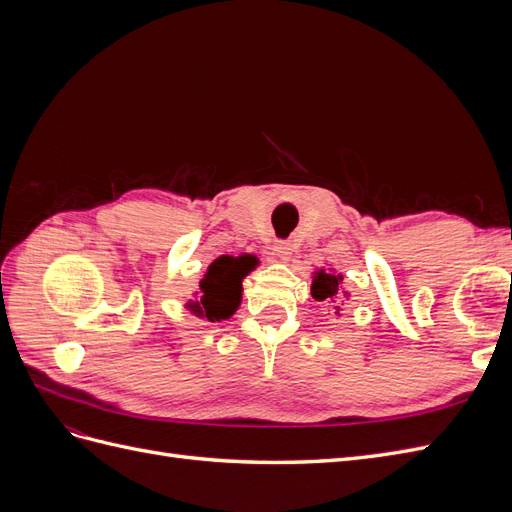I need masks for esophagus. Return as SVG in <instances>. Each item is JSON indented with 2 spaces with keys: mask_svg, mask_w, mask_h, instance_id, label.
<instances>
[{
  "mask_svg": "<svg viewBox=\"0 0 512 512\" xmlns=\"http://www.w3.org/2000/svg\"><path fill=\"white\" fill-rule=\"evenodd\" d=\"M273 252H275V256H277V258L284 260V262H288V260H290V256H292V243H288V241L275 243V245H273Z\"/></svg>",
  "mask_w": 512,
  "mask_h": 512,
  "instance_id": "obj_1",
  "label": "esophagus"
}]
</instances>
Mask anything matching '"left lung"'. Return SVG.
Wrapping results in <instances>:
<instances>
[{
	"instance_id": "obj_1",
	"label": "left lung",
	"mask_w": 512,
	"mask_h": 512,
	"mask_svg": "<svg viewBox=\"0 0 512 512\" xmlns=\"http://www.w3.org/2000/svg\"><path fill=\"white\" fill-rule=\"evenodd\" d=\"M312 297L320 303H337L335 316L339 314V305H344V299H350V292L344 288V275L335 269H316L312 273Z\"/></svg>"
}]
</instances>
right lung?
<instances>
[{
	"mask_svg": "<svg viewBox=\"0 0 512 512\" xmlns=\"http://www.w3.org/2000/svg\"><path fill=\"white\" fill-rule=\"evenodd\" d=\"M260 260L254 254L220 256L207 267L203 280L198 282L194 299L183 307L200 320L222 322L237 312L243 299V280L250 275Z\"/></svg>",
	"mask_w": 512,
	"mask_h": 512,
	"instance_id": "obj_1",
	"label": "right lung"
}]
</instances>
